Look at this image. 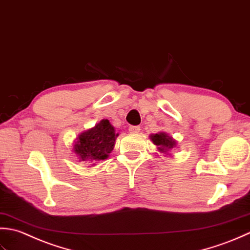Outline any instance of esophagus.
Returning a JSON list of instances; mask_svg holds the SVG:
<instances>
[{
	"label": "esophagus",
	"mask_w": 250,
	"mask_h": 250,
	"mask_svg": "<svg viewBox=\"0 0 250 250\" xmlns=\"http://www.w3.org/2000/svg\"><path fill=\"white\" fill-rule=\"evenodd\" d=\"M128 130H129V132H131V134H138V132L140 131V127L139 126H129Z\"/></svg>",
	"instance_id": "1"
}]
</instances>
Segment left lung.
<instances>
[{
	"mask_svg": "<svg viewBox=\"0 0 250 250\" xmlns=\"http://www.w3.org/2000/svg\"><path fill=\"white\" fill-rule=\"evenodd\" d=\"M150 138L152 142L157 146V150L165 154H168V152L175 149L177 146V141L172 138L171 136L168 135L167 132L164 131H161L159 134L151 135Z\"/></svg>",
	"mask_w": 250,
	"mask_h": 250,
	"instance_id": "obj_1",
	"label": "left lung"
}]
</instances>
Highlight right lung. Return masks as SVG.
<instances>
[{
    "label": "right lung",
    "instance_id": "obj_1",
    "mask_svg": "<svg viewBox=\"0 0 250 250\" xmlns=\"http://www.w3.org/2000/svg\"><path fill=\"white\" fill-rule=\"evenodd\" d=\"M118 136L119 134H116L109 120H101L93 128L79 135L73 147L74 153L78 155L80 162L95 165L97 161L108 159Z\"/></svg>",
    "mask_w": 250,
    "mask_h": 250
}]
</instances>
